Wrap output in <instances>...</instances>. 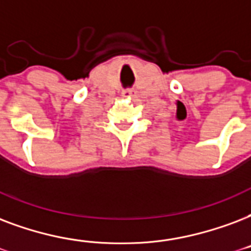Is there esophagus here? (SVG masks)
Returning a JSON list of instances; mask_svg holds the SVG:
<instances>
[{
	"mask_svg": "<svg viewBox=\"0 0 251 251\" xmlns=\"http://www.w3.org/2000/svg\"><path fill=\"white\" fill-rule=\"evenodd\" d=\"M135 96V91L134 89H126L122 92V97H134Z\"/></svg>",
	"mask_w": 251,
	"mask_h": 251,
	"instance_id": "obj_1",
	"label": "esophagus"
}]
</instances>
